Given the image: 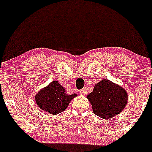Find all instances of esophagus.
Here are the masks:
<instances>
[{"mask_svg":"<svg viewBox=\"0 0 152 152\" xmlns=\"http://www.w3.org/2000/svg\"><path fill=\"white\" fill-rule=\"evenodd\" d=\"M86 89H85L84 88L83 89H81V91H80V94L81 95H86Z\"/></svg>","mask_w":152,"mask_h":152,"instance_id":"34e87169","label":"esophagus"}]
</instances>
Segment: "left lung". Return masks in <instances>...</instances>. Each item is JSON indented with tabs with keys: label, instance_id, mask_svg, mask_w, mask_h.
<instances>
[{
	"label": "left lung",
	"instance_id": "8db88e82",
	"mask_svg": "<svg viewBox=\"0 0 152 152\" xmlns=\"http://www.w3.org/2000/svg\"><path fill=\"white\" fill-rule=\"evenodd\" d=\"M94 113L109 120L121 113L128 103V93L120 85L107 79L96 84L92 92L87 95Z\"/></svg>",
	"mask_w": 152,
	"mask_h": 152
}]
</instances>
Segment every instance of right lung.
<instances>
[{
	"instance_id": "add662e5",
	"label": "right lung",
	"mask_w": 152,
	"mask_h": 152,
	"mask_svg": "<svg viewBox=\"0 0 152 152\" xmlns=\"http://www.w3.org/2000/svg\"><path fill=\"white\" fill-rule=\"evenodd\" d=\"M76 96V94H66L65 88L58 81H53L39 90L34 98L40 110L55 115L64 111Z\"/></svg>"
}]
</instances>
